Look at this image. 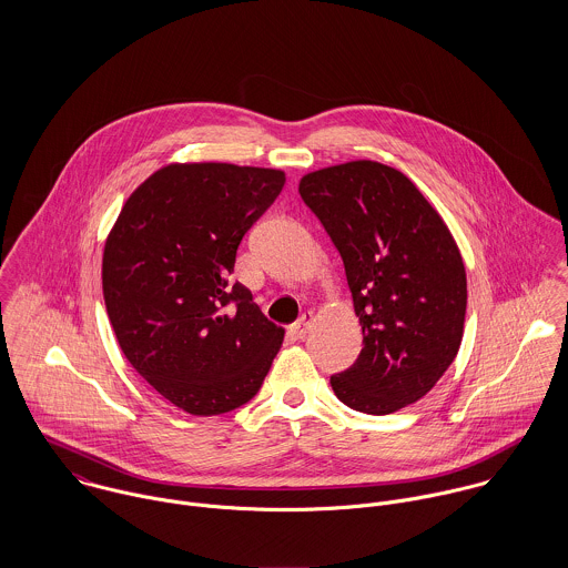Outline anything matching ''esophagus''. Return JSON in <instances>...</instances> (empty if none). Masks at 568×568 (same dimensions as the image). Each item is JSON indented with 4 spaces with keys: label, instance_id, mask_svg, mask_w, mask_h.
Returning a JSON list of instances; mask_svg holds the SVG:
<instances>
[{
    "label": "esophagus",
    "instance_id": "obj_1",
    "mask_svg": "<svg viewBox=\"0 0 568 568\" xmlns=\"http://www.w3.org/2000/svg\"><path fill=\"white\" fill-rule=\"evenodd\" d=\"M313 320H315V315L308 311V313H304L295 324L291 325V332L297 336V338H304L306 334H308V329H311V325H313Z\"/></svg>",
    "mask_w": 568,
    "mask_h": 568
}]
</instances>
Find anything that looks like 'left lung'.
Segmentation results:
<instances>
[{"mask_svg": "<svg viewBox=\"0 0 568 568\" xmlns=\"http://www.w3.org/2000/svg\"><path fill=\"white\" fill-rule=\"evenodd\" d=\"M338 248L363 327L356 363L332 376L343 405L387 415L424 398L455 361L466 322V268L448 225L400 170L338 163L300 181Z\"/></svg>", "mask_w": 568, "mask_h": 568, "instance_id": "8db88e82", "label": "left lung"}]
</instances>
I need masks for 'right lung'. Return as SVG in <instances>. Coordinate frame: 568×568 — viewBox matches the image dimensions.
Returning a JSON list of instances; mask_svg holds the SVG:
<instances>
[{"label":"right lung","instance_id":"1","mask_svg":"<svg viewBox=\"0 0 568 568\" xmlns=\"http://www.w3.org/2000/svg\"><path fill=\"white\" fill-rule=\"evenodd\" d=\"M286 174L234 163H168L126 199L102 253V295L133 369L190 415H221L262 387L284 341L241 282L248 227Z\"/></svg>","mask_w":568,"mask_h":568}]
</instances>
